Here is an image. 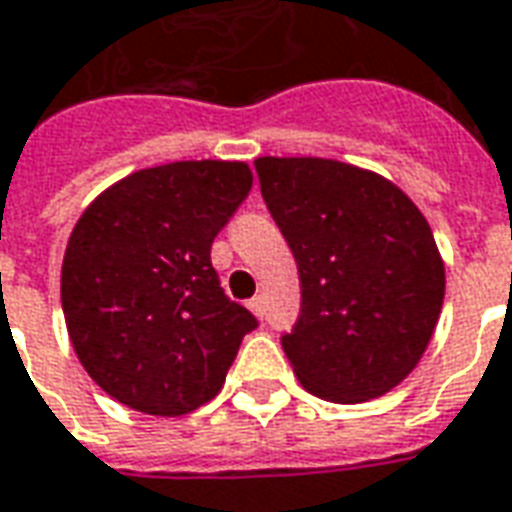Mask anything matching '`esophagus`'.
I'll return each mask as SVG.
<instances>
[{
	"label": "esophagus",
	"mask_w": 512,
	"mask_h": 512,
	"mask_svg": "<svg viewBox=\"0 0 512 512\" xmlns=\"http://www.w3.org/2000/svg\"><path fill=\"white\" fill-rule=\"evenodd\" d=\"M249 310H252L257 318H263V316H266V299H263V296H255V299H249Z\"/></svg>",
	"instance_id": "34e87169"
}]
</instances>
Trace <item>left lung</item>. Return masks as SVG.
Returning a JSON list of instances; mask_svg holds the SVG:
<instances>
[{"mask_svg":"<svg viewBox=\"0 0 512 512\" xmlns=\"http://www.w3.org/2000/svg\"><path fill=\"white\" fill-rule=\"evenodd\" d=\"M268 213L291 246L299 321L282 335L313 396L357 405L418 366L446 274L424 213L391 180L324 157H257Z\"/></svg>","mask_w":512,"mask_h":512,"instance_id":"8db88e82","label":"left lung"}]
</instances>
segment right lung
<instances>
[{"label":"right lung","instance_id":"right-lung-1","mask_svg":"<svg viewBox=\"0 0 512 512\" xmlns=\"http://www.w3.org/2000/svg\"><path fill=\"white\" fill-rule=\"evenodd\" d=\"M249 191L241 160H180L110 185L74 224L63 316L82 368L116 402L185 416L221 391L257 318L227 299L210 246Z\"/></svg>","mask_w":512,"mask_h":512}]
</instances>
